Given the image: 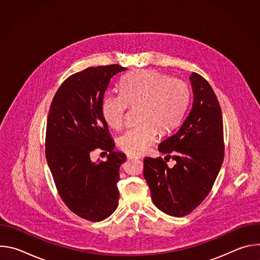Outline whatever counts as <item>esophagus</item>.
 I'll use <instances>...</instances> for the list:
<instances>
[{
    "label": "esophagus",
    "instance_id": "esophagus-1",
    "mask_svg": "<svg viewBox=\"0 0 260 260\" xmlns=\"http://www.w3.org/2000/svg\"><path fill=\"white\" fill-rule=\"evenodd\" d=\"M127 158L128 159H140L141 156H139V155H127Z\"/></svg>",
    "mask_w": 260,
    "mask_h": 260
}]
</instances>
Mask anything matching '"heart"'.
Wrapping results in <instances>:
<instances>
[{"mask_svg": "<svg viewBox=\"0 0 260 260\" xmlns=\"http://www.w3.org/2000/svg\"><path fill=\"white\" fill-rule=\"evenodd\" d=\"M189 102L184 81L162 73L139 70L125 75L119 93H106L101 104L104 121L112 128L122 126L128 107L138 106V125L118 138V146L127 154L144 153L158 140L159 129L169 132L182 119Z\"/></svg>", "mask_w": 260, "mask_h": 260, "instance_id": "heart-1", "label": "heart"}]
</instances>
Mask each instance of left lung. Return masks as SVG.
<instances>
[{"instance_id": "8db88e82", "label": "left lung", "mask_w": 260, "mask_h": 260, "mask_svg": "<svg viewBox=\"0 0 260 260\" xmlns=\"http://www.w3.org/2000/svg\"><path fill=\"white\" fill-rule=\"evenodd\" d=\"M193 103L189 114L158 150L173 158L169 168L161 157L144 158V178L153 204L164 213L183 217L191 213L211 191L224 158L223 122L217 96L209 82L192 73Z\"/></svg>"}]
</instances>
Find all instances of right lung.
Masks as SVG:
<instances>
[{
  "instance_id": "1",
  "label": "right lung",
  "mask_w": 260,
  "mask_h": 260,
  "mask_svg": "<svg viewBox=\"0 0 260 260\" xmlns=\"http://www.w3.org/2000/svg\"><path fill=\"white\" fill-rule=\"evenodd\" d=\"M126 68L90 67L68 77L57 89L49 110L45 154L56 189L76 215L99 222L118 206L119 168L126 160L114 151L101 104L111 78ZM96 147L109 152L106 162L93 163Z\"/></svg>"
}]
</instances>
